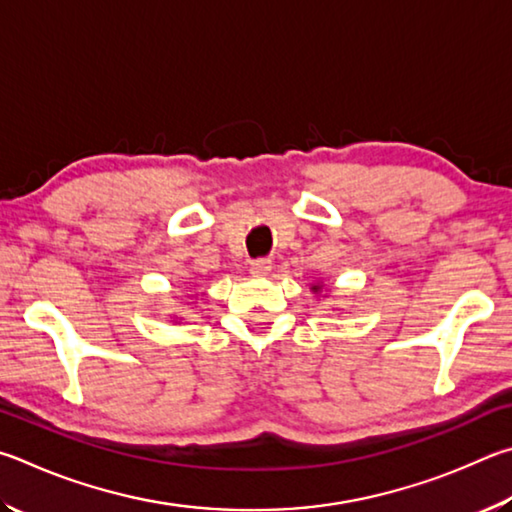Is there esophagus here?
<instances>
[{"mask_svg": "<svg viewBox=\"0 0 512 512\" xmlns=\"http://www.w3.org/2000/svg\"><path fill=\"white\" fill-rule=\"evenodd\" d=\"M249 270L254 276H267L272 272V261L270 258H256V261L249 263Z\"/></svg>", "mask_w": 512, "mask_h": 512, "instance_id": "esophagus-1", "label": "esophagus"}]
</instances>
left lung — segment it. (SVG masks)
I'll list each match as a JSON object with an SVG mask.
<instances>
[{
  "mask_svg": "<svg viewBox=\"0 0 512 512\" xmlns=\"http://www.w3.org/2000/svg\"><path fill=\"white\" fill-rule=\"evenodd\" d=\"M312 290H315V292H319L321 288H319V285H312Z\"/></svg>",
  "mask_w": 512,
  "mask_h": 512,
  "instance_id": "1",
  "label": "left lung"
}]
</instances>
